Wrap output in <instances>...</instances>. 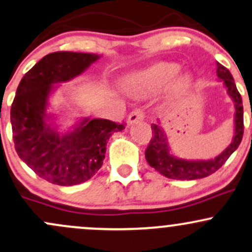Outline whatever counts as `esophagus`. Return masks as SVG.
Here are the masks:
<instances>
[{"label": "esophagus", "mask_w": 252, "mask_h": 252, "mask_svg": "<svg viewBox=\"0 0 252 252\" xmlns=\"http://www.w3.org/2000/svg\"><path fill=\"white\" fill-rule=\"evenodd\" d=\"M143 118H145V113L141 111V110H134V111L129 115L128 124L129 126H131V124L136 123V122L143 121Z\"/></svg>", "instance_id": "esophagus-1"}]
</instances>
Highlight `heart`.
<instances>
[{"instance_id":"heart-1","label":"heart","mask_w":252,"mask_h":252,"mask_svg":"<svg viewBox=\"0 0 252 252\" xmlns=\"http://www.w3.org/2000/svg\"><path fill=\"white\" fill-rule=\"evenodd\" d=\"M181 70V65L175 62H158L140 71L130 79V85L135 91L148 94L159 92L175 80L177 74ZM191 84V75L184 74L173 82L175 92H183Z\"/></svg>"}]
</instances>
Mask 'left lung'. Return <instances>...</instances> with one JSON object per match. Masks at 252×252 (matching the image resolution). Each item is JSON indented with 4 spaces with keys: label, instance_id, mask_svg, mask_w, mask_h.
<instances>
[{
    "label": "left lung",
    "instance_id": "8db88e82",
    "mask_svg": "<svg viewBox=\"0 0 252 252\" xmlns=\"http://www.w3.org/2000/svg\"><path fill=\"white\" fill-rule=\"evenodd\" d=\"M217 75L222 81L229 98L234 104V135L231 145L222 153L209 160H187L176 157L171 152L166 134L159 124H152V134L147 149L145 152L146 160L152 167L156 168L162 176L179 181H192L204 178L218 171L226 162L229 156L238 148L244 134L243 120V101L232 74L227 68L217 62Z\"/></svg>",
    "mask_w": 252,
    "mask_h": 252
}]
</instances>
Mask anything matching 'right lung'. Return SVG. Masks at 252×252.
<instances>
[{"instance_id":"right-lung-1","label":"right lung","mask_w":252,"mask_h":252,"mask_svg":"<svg viewBox=\"0 0 252 252\" xmlns=\"http://www.w3.org/2000/svg\"><path fill=\"white\" fill-rule=\"evenodd\" d=\"M100 59L99 55L59 51L46 55L25 74L10 109L13 140L19 158L40 178L69 187L92 178L103 165L106 143L126 126L85 117L61 132L46 112L49 96Z\"/></svg>"}]
</instances>
